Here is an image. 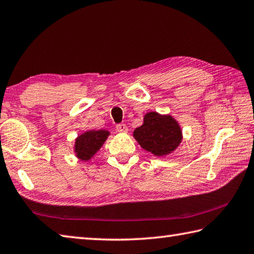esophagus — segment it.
Segmentation results:
<instances>
[{
    "mask_svg": "<svg viewBox=\"0 0 254 254\" xmlns=\"http://www.w3.org/2000/svg\"><path fill=\"white\" fill-rule=\"evenodd\" d=\"M117 130L119 132H121V133H127V127L126 126V124H123V123L117 124Z\"/></svg>",
    "mask_w": 254,
    "mask_h": 254,
    "instance_id": "obj_1",
    "label": "esophagus"
}]
</instances>
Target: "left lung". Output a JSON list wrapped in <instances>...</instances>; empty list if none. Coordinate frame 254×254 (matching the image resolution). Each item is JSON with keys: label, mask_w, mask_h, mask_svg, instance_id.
I'll use <instances>...</instances> for the list:
<instances>
[{"label": "left lung", "mask_w": 254, "mask_h": 254, "mask_svg": "<svg viewBox=\"0 0 254 254\" xmlns=\"http://www.w3.org/2000/svg\"><path fill=\"white\" fill-rule=\"evenodd\" d=\"M133 136L145 151L155 156H163L179 146L182 131L171 115L149 112L144 115L142 126L133 132Z\"/></svg>", "instance_id": "left-lung-1"}]
</instances>
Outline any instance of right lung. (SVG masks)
I'll list each match as a JSON object with an SVG mask.
<instances>
[{"label": "right lung", "mask_w": 254, "mask_h": 254, "mask_svg": "<svg viewBox=\"0 0 254 254\" xmlns=\"http://www.w3.org/2000/svg\"><path fill=\"white\" fill-rule=\"evenodd\" d=\"M110 132L105 130L86 131L75 140V154L82 161H87L93 156L107 140Z\"/></svg>", "instance_id": "1"}]
</instances>
